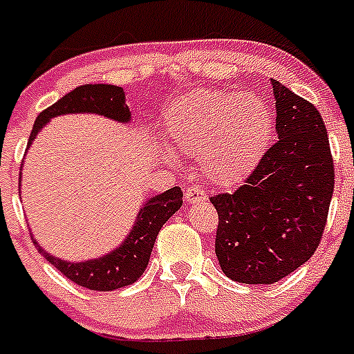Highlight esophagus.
<instances>
[{
	"label": "esophagus",
	"mask_w": 354,
	"mask_h": 354,
	"mask_svg": "<svg viewBox=\"0 0 354 354\" xmlns=\"http://www.w3.org/2000/svg\"><path fill=\"white\" fill-rule=\"evenodd\" d=\"M207 199V194L201 185H190L187 187V192H185V201L188 204L192 203H199V201H206Z\"/></svg>",
	"instance_id": "1"
}]
</instances>
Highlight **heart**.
<instances>
[{
	"label": "heart",
	"mask_w": 354,
	"mask_h": 354,
	"mask_svg": "<svg viewBox=\"0 0 354 354\" xmlns=\"http://www.w3.org/2000/svg\"><path fill=\"white\" fill-rule=\"evenodd\" d=\"M272 127V111L263 99L227 91L194 92L178 101L166 118L173 147L199 157L204 176L223 187L252 173Z\"/></svg>",
	"instance_id": "1"
}]
</instances>
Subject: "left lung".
Segmentation results:
<instances>
[{
    "label": "left lung",
    "mask_w": 354,
    "mask_h": 354,
    "mask_svg": "<svg viewBox=\"0 0 354 354\" xmlns=\"http://www.w3.org/2000/svg\"><path fill=\"white\" fill-rule=\"evenodd\" d=\"M270 82L279 140L236 192L209 199L218 213V262L227 277L246 285H272L311 259L335 183L319 111L279 82Z\"/></svg>",
    "instance_id": "obj_1"
}]
</instances>
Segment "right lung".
<instances>
[{
    "label": "right lung",
    "mask_w": 354,
    "mask_h": 354,
    "mask_svg": "<svg viewBox=\"0 0 354 354\" xmlns=\"http://www.w3.org/2000/svg\"><path fill=\"white\" fill-rule=\"evenodd\" d=\"M66 113L104 115L111 120L124 122V124L131 120V111L125 104L124 88L102 84L82 85L38 115L35 125H32L28 148L31 147L32 140L38 136L43 125H47L50 118ZM181 204H183V192L178 187L150 197L138 213L134 227L127 234L124 243L108 255L85 260V262H66L57 257L48 255L36 243V239L32 241H35L38 252L47 259V262L61 270L69 281L77 283L78 286H85L88 290L110 292V290L132 285L140 279L148 266L158 230L180 209Z\"/></svg>",
    "instance_id": "right-lung-1"
}]
</instances>
